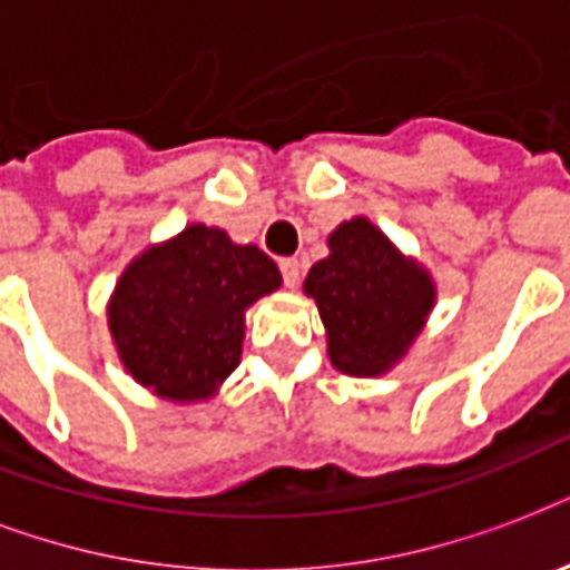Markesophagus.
Masks as SVG:
<instances>
[{"instance_id":"34e87169","label":"esophagus","mask_w":570,"mask_h":570,"mask_svg":"<svg viewBox=\"0 0 570 570\" xmlns=\"http://www.w3.org/2000/svg\"><path fill=\"white\" fill-rule=\"evenodd\" d=\"M281 275H284L286 286H298V281H302V263L295 257L281 259Z\"/></svg>"}]
</instances>
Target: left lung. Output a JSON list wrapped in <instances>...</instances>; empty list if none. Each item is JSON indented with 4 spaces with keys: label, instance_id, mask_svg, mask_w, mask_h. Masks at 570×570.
Wrapping results in <instances>:
<instances>
[{
    "label": "left lung",
    "instance_id": "obj_1",
    "mask_svg": "<svg viewBox=\"0 0 570 570\" xmlns=\"http://www.w3.org/2000/svg\"><path fill=\"white\" fill-rule=\"evenodd\" d=\"M331 257L304 281L328 328L331 364L346 375H379L405 355L434 304L423 268L407 263L366 218L331 233Z\"/></svg>",
    "mask_w": 570,
    "mask_h": 570
}]
</instances>
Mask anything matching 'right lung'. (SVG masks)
<instances>
[{
  "label": "right lung",
  "instance_id": "add662e5",
  "mask_svg": "<svg viewBox=\"0 0 570 570\" xmlns=\"http://www.w3.org/2000/svg\"><path fill=\"white\" fill-rule=\"evenodd\" d=\"M277 286L281 272L263 250L191 224L120 277L109 307L120 361L159 396L209 399L239 366L248 304Z\"/></svg>",
  "mask_w": 570,
  "mask_h": 570
}]
</instances>
